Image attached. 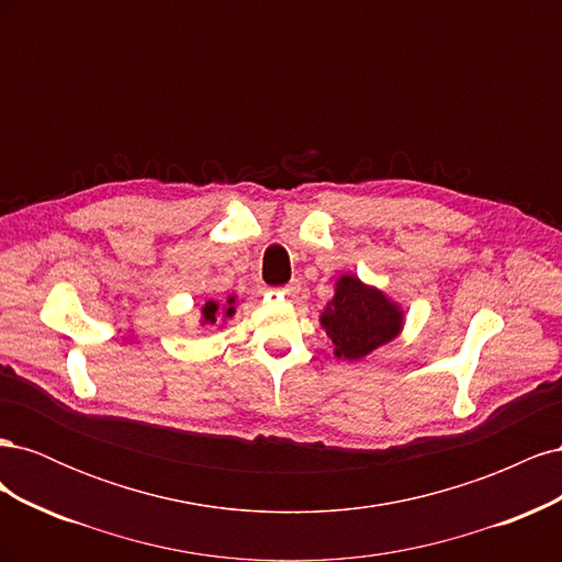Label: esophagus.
Listing matches in <instances>:
<instances>
[{
  "label": "esophagus",
  "instance_id": "1",
  "mask_svg": "<svg viewBox=\"0 0 562 562\" xmlns=\"http://www.w3.org/2000/svg\"><path fill=\"white\" fill-rule=\"evenodd\" d=\"M297 291H300L297 283H288V285H283V291L279 293V297H293V295H297Z\"/></svg>",
  "mask_w": 562,
  "mask_h": 562
}]
</instances>
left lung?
Instances as JSON below:
<instances>
[{
    "mask_svg": "<svg viewBox=\"0 0 562 562\" xmlns=\"http://www.w3.org/2000/svg\"><path fill=\"white\" fill-rule=\"evenodd\" d=\"M321 326L333 339L337 359L359 361L401 333L403 310L359 277L342 274L321 314Z\"/></svg>",
    "mask_w": 562,
    "mask_h": 562,
    "instance_id": "left-lung-1",
    "label": "left lung"
}]
</instances>
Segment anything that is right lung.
<instances>
[{
    "instance_id": "obj_1",
    "label": "right lung",
    "mask_w": 562,
    "mask_h": 562,
    "mask_svg": "<svg viewBox=\"0 0 562 562\" xmlns=\"http://www.w3.org/2000/svg\"><path fill=\"white\" fill-rule=\"evenodd\" d=\"M234 312H236V297H234V295L227 300V304H220V302H215V300H209V302L201 307V321H203V323H211V326H215V323H217L220 318H232Z\"/></svg>"
}]
</instances>
